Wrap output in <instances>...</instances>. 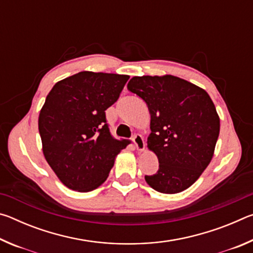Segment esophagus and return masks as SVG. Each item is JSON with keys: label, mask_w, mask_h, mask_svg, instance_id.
Returning a JSON list of instances; mask_svg holds the SVG:
<instances>
[{"label": "esophagus", "mask_w": 253, "mask_h": 253, "mask_svg": "<svg viewBox=\"0 0 253 253\" xmlns=\"http://www.w3.org/2000/svg\"><path fill=\"white\" fill-rule=\"evenodd\" d=\"M132 142H134L137 151H138V152L144 151V149H145V142H144V138L142 137V135L135 134L134 137H132Z\"/></svg>", "instance_id": "obj_1"}]
</instances>
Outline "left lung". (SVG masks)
Here are the masks:
<instances>
[{
  "label": "left lung",
  "mask_w": 253,
  "mask_h": 253,
  "mask_svg": "<svg viewBox=\"0 0 253 253\" xmlns=\"http://www.w3.org/2000/svg\"><path fill=\"white\" fill-rule=\"evenodd\" d=\"M127 88L146 102L151 114L147 146L160 169L145 175L147 184L165 194L186 190L208 168L219 137L212 99L204 89L170 75L132 77Z\"/></svg>",
  "instance_id": "left-lung-1"
}]
</instances>
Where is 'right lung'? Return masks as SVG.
I'll list each match as a JSON object with an SVG mask.
<instances>
[{"label": "right lung", "instance_id": "right-lung-1", "mask_svg": "<svg viewBox=\"0 0 253 253\" xmlns=\"http://www.w3.org/2000/svg\"><path fill=\"white\" fill-rule=\"evenodd\" d=\"M129 76L81 71L53 85L39 115L42 151L67 187L89 192L104 183L130 140L111 136L106 109Z\"/></svg>", "mask_w": 253, "mask_h": 253}]
</instances>
